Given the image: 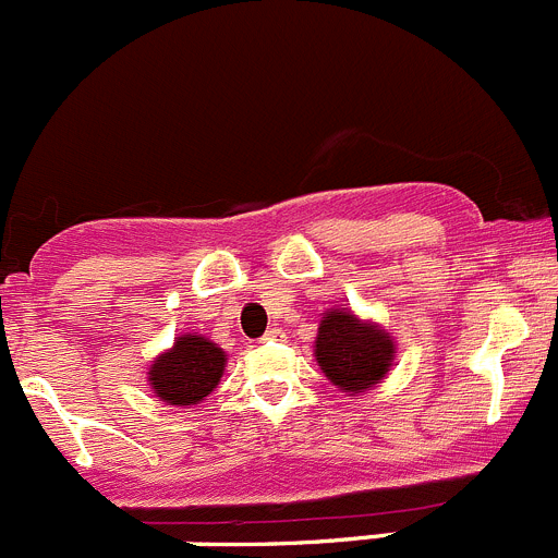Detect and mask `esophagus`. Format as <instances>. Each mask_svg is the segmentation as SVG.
Segmentation results:
<instances>
[{
    "label": "esophagus",
    "mask_w": 558,
    "mask_h": 558,
    "mask_svg": "<svg viewBox=\"0 0 558 558\" xmlns=\"http://www.w3.org/2000/svg\"><path fill=\"white\" fill-rule=\"evenodd\" d=\"M278 338H283V330H278V327H269V330L264 332V341H278Z\"/></svg>",
    "instance_id": "1"
}]
</instances>
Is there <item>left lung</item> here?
Returning a JSON list of instances; mask_svg holds the SVG:
<instances>
[{"label": "left lung", "instance_id": "1", "mask_svg": "<svg viewBox=\"0 0 558 558\" xmlns=\"http://www.w3.org/2000/svg\"><path fill=\"white\" fill-rule=\"evenodd\" d=\"M316 363L343 393L372 390L393 366L397 343L374 322L357 319L352 311L330 308L316 332Z\"/></svg>", "mask_w": 558, "mask_h": 558}]
</instances>
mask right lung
Listing matches in <instances>:
<instances>
[{"label":"right lung","mask_w":558,"mask_h":558,"mask_svg":"<svg viewBox=\"0 0 558 558\" xmlns=\"http://www.w3.org/2000/svg\"><path fill=\"white\" fill-rule=\"evenodd\" d=\"M228 355L203 336H181L148 368V385L161 402L190 408L203 402L220 383Z\"/></svg>","instance_id":"right-lung-1"}]
</instances>
